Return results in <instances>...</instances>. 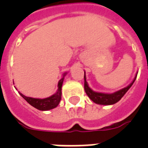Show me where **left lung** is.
<instances>
[{
	"label": "left lung",
	"mask_w": 148,
	"mask_h": 148,
	"mask_svg": "<svg viewBox=\"0 0 148 148\" xmlns=\"http://www.w3.org/2000/svg\"><path fill=\"white\" fill-rule=\"evenodd\" d=\"M138 73V72H137L134 78L129 85H127L125 88H122L121 90H117V91H115L114 93L108 94V93H101L94 91L89 87L88 82L86 81L85 71H84V90H85L86 94L89 97V98L93 102H95V103L101 104V105H112V104H114L117 102H118L123 97V96L126 94L127 91L130 89V88L132 86V84H133L134 82L135 81L136 78H137Z\"/></svg>",
	"instance_id": "8db88e82"
}]
</instances>
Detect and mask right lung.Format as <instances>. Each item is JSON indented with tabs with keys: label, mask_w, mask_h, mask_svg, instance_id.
Wrapping results in <instances>:
<instances>
[{
	"label": "right lung",
	"mask_w": 148,
	"mask_h": 148,
	"mask_svg": "<svg viewBox=\"0 0 148 148\" xmlns=\"http://www.w3.org/2000/svg\"><path fill=\"white\" fill-rule=\"evenodd\" d=\"M67 72H65L63 74V77H61L60 81H58V90L56 91L55 94L51 95L50 97H46V98H34V97H27L25 95L18 91L20 95L21 96L25 101L28 103H30L31 106H33L34 108L40 110H49L51 109L55 108L58 107L59 103H60V99H61V88H62L63 81L64 80V77L67 75Z\"/></svg>",
	"instance_id": "obj_1"
}]
</instances>
